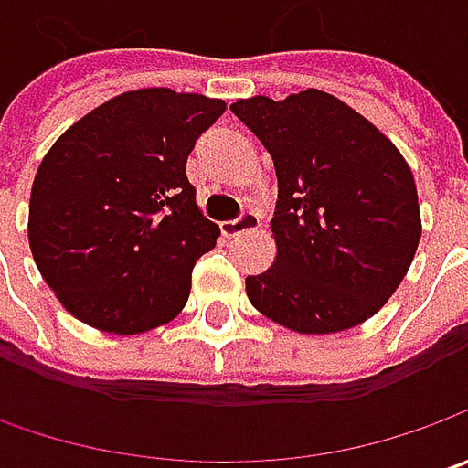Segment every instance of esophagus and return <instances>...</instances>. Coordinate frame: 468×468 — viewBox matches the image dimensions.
Segmentation results:
<instances>
[{
    "label": "esophagus",
    "instance_id": "esophagus-1",
    "mask_svg": "<svg viewBox=\"0 0 468 468\" xmlns=\"http://www.w3.org/2000/svg\"><path fill=\"white\" fill-rule=\"evenodd\" d=\"M258 226H261V213L252 210V207H244L234 221H224L221 224V231H224L226 237H234V234H239L244 229H258Z\"/></svg>",
    "mask_w": 468,
    "mask_h": 468
}]
</instances>
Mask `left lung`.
<instances>
[{
    "label": "left lung",
    "mask_w": 468,
    "mask_h": 468,
    "mask_svg": "<svg viewBox=\"0 0 468 468\" xmlns=\"http://www.w3.org/2000/svg\"><path fill=\"white\" fill-rule=\"evenodd\" d=\"M273 158L276 262L247 276L250 302L297 333L365 323L404 281L422 237L404 155L323 90L231 103Z\"/></svg>",
    "instance_id": "obj_1"
}]
</instances>
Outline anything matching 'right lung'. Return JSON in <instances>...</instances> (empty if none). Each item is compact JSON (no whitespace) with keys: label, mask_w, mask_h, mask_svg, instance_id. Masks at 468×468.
<instances>
[{"label":"right lung","mask_w":468,"mask_h":468,"mask_svg":"<svg viewBox=\"0 0 468 468\" xmlns=\"http://www.w3.org/2000/svg\"><path fill=\"white\" fill-rule=\"evenodd\" d=\"M226 103L143 88L101 103L46 154L30 189L33 261L69 314L133 335L187 304L218 226L197 210L187 155Z\"/></svg>","instance_id":"add662e5"}]
</instances>
